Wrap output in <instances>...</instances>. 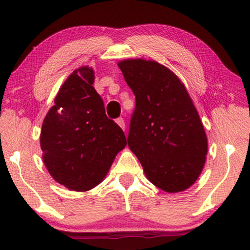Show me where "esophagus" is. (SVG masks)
Here are the masks:
<instances>
[{"label":"esophagus","mask_w":250,"mask_h":250,"mask_svg":"<svg viewBox=\"0 0 250 250\" xmlns=\"http://www.w3.org/2000/svg\"><path fill=\"white\" fill-rule=\"evenodd\" d=\"M116 122H117L118 125H119L122 130L125 129V124L124 118H118V119L116 120Z\"/></svg>","instance_id":"obj_1"}]
</instances>
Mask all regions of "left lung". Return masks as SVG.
Here are the masks:
<instances>
[{
	"instance_id": "left-lung-1",
	"label": "left lung",
	"mask_w": 250,
	"mask_h": 250,
	"mask_svg": "<svg viewBox=\"0 0 250 250\" xmlns=\"http://www.w3.org/2000/svg\"><path fill=\"white\" fill-rule=\"evenodd\" d=\"M118 65L135 96L130 150L156 188L184 191L200 176L207 154L204 126L184 84L156 62L128 59Z\"/></svg>"
}]
</instances>
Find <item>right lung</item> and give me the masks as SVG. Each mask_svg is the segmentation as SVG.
<instances>
[{"mask_svg": "<svg viewBox=\"0 0 250 250\" xmlns=\"http://www.w3.org/2000/svg\"><path fill=\"white\" fill-rule=\"evenodd\" d=\"M94 79L89 67L75 70L42 126L45 166L55 181L74 191H88L100 183L126 146L124 131L105 115Z\"/></svg>", "mask_w": 250, "mask_h": 250, "instance_id": "1", "label": "right lung"}]
</instances>
